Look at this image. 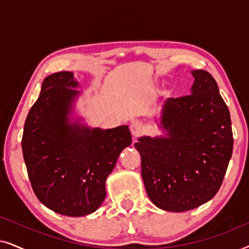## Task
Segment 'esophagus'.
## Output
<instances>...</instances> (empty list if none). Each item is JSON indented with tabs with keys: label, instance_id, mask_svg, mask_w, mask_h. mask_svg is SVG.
Here are the masks:
<instances>
[{
	"label": "esophagus",
	"instance_id": "34e87169",
	"mask_svg": "<svg viewBox=\"0 0 249 249\" xmlns=\"http://www.w3.org/2000/svg\"><path fill=\"white\" fill-rule=\"evenodd\" d=\"M130 131L134 137H139L144 131V127H142L141 122H132L130 124Z\"/></svg>",
	"mask_w": 249,
	"mask_h": 249
}]
</instances>
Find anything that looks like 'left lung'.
I'll return each mask as SVG.
<instances>
[{
	"label": "left lung",
	"instance_id": "8db88e82",
	"mask_svg": "<svg viewBox=\"0 0 249 249\" xmlns=\"http://www.w3.org/2000/svg\"><path fill=\"white\" fill-rule=\"evenodd\" d=\"M190 95L168 98L159 127L164 136H142L135 147L149 199L169 212H185L212 199L232 155L230 112L216 81L192 71Z\"/></svg>",
	"mask_w": 249,
	"mask_h": 249
}]
</instances>
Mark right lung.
<instances>
[{"label": "right lung", "instance_id": "1", "mask_svg": "<svg viewBox=\"0 0 249 249\" xmlns=\"http://www.w3.org/2000/svg\"><path fill=\"white\" fill-rule=\"evenodd\" d=\"M78 87L73 72L47 76L27 115L21 141L37 198L68 216L88 215L102 205L107 178L120 153L131 144L128 125L104 130L73 118Z\"/></svg>", "mask_w": 249, "mask_h": 249}]
</instances>
